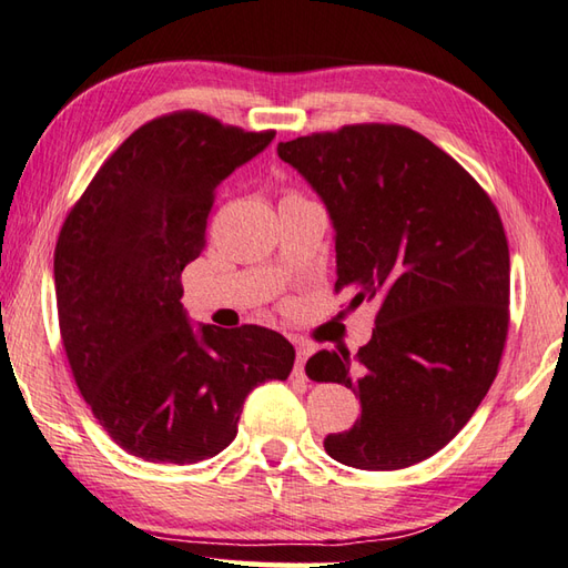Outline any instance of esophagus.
<instances>
[{
	"label": "esophagus",
	"instance_id": "esophagus-1",
	"mask_svg": "<svg viewBox=\"0 0 568 568\" xmlns=\"http://www.w3.org/2000/svg\"><path fill=\"white\" fill-rule=\"evenodd\" d=\"M311 353H314V348H311V345H306V343H298V345H296V365H294V373H296L298 377H304V365H306Z\"/></svg>",
	"mask_w": 568,
	"mask_h": 568
}]
</instances>
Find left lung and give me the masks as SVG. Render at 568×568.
I'll use <instances>...</instances> for the list:
<instances>
[{
    "label": "left lung",
    "instance_id": "8db88e82",
    "mask_svg": "<svg viewBox=\"0 0 568 568\" xmlns=\"http://www.w3.org/2000/svg\"><path fill=\"white\" fill-rule=\"evenodd\" d=\"M326 203L335 230V292L377 298L373 338L318 351L306 375L361 397L353 429L328 456L397 470L442 450L488 395L510 323V250L478 181L402 124H345L280 142Z\"/></svg>",
    "mask_w": 568,
    "mask_h": 568
}]
</instances>
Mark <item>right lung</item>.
Returning a JSON list of instances; mask_svg holds the SVG:
<instances>
[{
  "mask_svg": "<svg viewBox=\"0 0 568 568\" xmlns=\"http://www.w3.org/2000/svg\"><path fill=\"white\" fill-rule=\"evenodd\" d=\"M272 139L195 110L164 114L124 139L65 217L53 254L63 348L80 395L126 454L213 458L237 436L250 392L292 373L282 333L193 328L181 304L215 189Z\"/></svg>",
  "mask_w": 568,
  "mask_h": 568,
  "instance_id": "1",
  "label": "right lung"
}]
</instances>
